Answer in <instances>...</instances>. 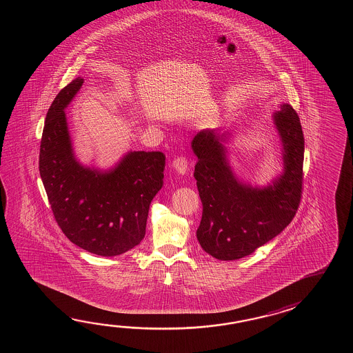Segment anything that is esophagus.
<instances>
[{"label":"esophagus","instance_id":"34e87169","mask_svg":"<svg viewBox=\"0 0 353 353\" xmlns=\"http://www.w3.org/2000/svg\"><path fill=\"white\" fill-rule=\"evenodd\" d=\"M172 166L174 168V170L180 175H184L188 173L189 170V164H188V160L185 157H178L173 160V164Z\"/></svg>","mask_w":353,"mask_h":353}]
</instances>
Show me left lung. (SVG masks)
Instances as JSON below:
<instances>
[{"instance_id": "obj_1", "label": "left lung", "mask_w": 353, "mask_h": 353, "mask_svg": "<svg viewBox=\"0 0 353 353\" xmlns=\"http://www.w3.org/2000/svg\"><path fill=\"white\" fill-rule=\"evenodd\" d=\"M283 146V173L266 187L237 178L228 160L225 134L201 130L192 141L194 178L203 204L196 239L218 260H239L276 237L292 222L301 198L304 136L289 103L272 114Z\"/></svg>"}]
</instances>
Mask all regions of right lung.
<instances>
[{
  "label": "right lung",
  "instance_id": "1",
  "mask_svg": "<svg viewBox=\"0 0 353 353\" xmlns=\"http://www.w3.org/2000/svg\"><path fill=\"white\" fill-rule=\"evenodd\" d=\"M78 77L60 90L46 113L39 170L55 221L78 248L111 257L137 246L150 203L163 187L165 155L128 151L110 170L75 158L64 110L81 90Z\"/></svg>",
  "mask_w": 353,
  "mask_h": 353
}]
</instances>
